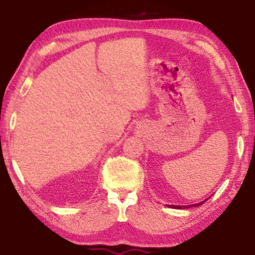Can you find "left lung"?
I'll use <instances>...</instances> for the list:
<instances>
[{"label": "left lung", "mask_w": 255, "mask_h": 255, "mask_svg": "<svg viewBox=\"0 0 255 255\" xmlns=\"http://www.w3.org/2000/svg\"><path fill=\"white\" fill-rule=\"evenodd\" d=\"M202 204V202H199V204H197V205H193V206H195V207H197V206H200ZM171 207V208H176V209H184V208H190V207H192V206H182V207H181V206H170Z\"/></svg>", "instance_id": "1"}]
</instances>
